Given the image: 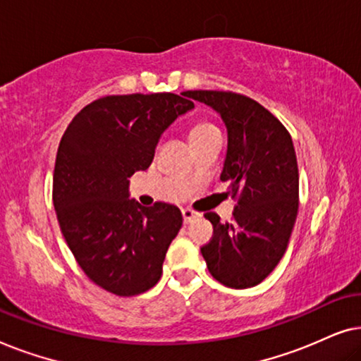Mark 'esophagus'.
Returning a JSON list of instances; mask_svg holds the SVG:
<instances>
[{"label": "esophagus", "instance_id": "1", "mask_svg": "<svg viewBox=\"0 0 361 361\" xmlns=\"http://www.w3.org/2000/svg\"><path fill=\"white\" fill-rule=\"evenodd\" d=\"M182 216H184L185 224H190L192 220L199 219L200 214H199V212H194V210H190V209H182Z\"/></svg>", "mask_w": 361, "mask_h": 361}]
</instances>
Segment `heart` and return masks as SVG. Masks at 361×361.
<instances>
[{"label": "heart", "mask_w": 361, "mask_h": 361, "mask_svg": "<svg viewBox=\"0 0 361 361\" xmlns=\"http://www.w3.org/2000/svg\"><path fill=\"white\" fill-rule=\"evenodd\" d=\"M215 131H219V130H216L214 125H210V123H197L195 126H192V130L189 133V140L195 141V140H199V137H204Z\"/></svg>", "instance_id": "b5f03b06"}]
</instances>
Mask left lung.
<instances>
[{
  "label": "left lung",
  "mask_w": 361,
  "mask_h": 361,
  "mask_svg": "<svg viewBox=\"0 0 361 361\" xmlns=\"http://www.w3.org/2000/svg\"><path fill=\"white\" fill-rule=\"evenodd\" d=\"M192 100L219 113L226 126L220 179L238 199L233 221L205 219L214 236L202 246L207 268L224 286L246 289L268 278L286 253L299 209V171L293 137L273 113L233 92L189 90Z\"/></svg>",
  "instance_id": "8db88e82"
}]
</instances>
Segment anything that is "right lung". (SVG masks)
I'll return each mask as SVG.
<instances>
[{"instance_id": "obj_1", "label": "right lung", "mask_w": 361, "mask_h": 361, "mask_svg": "<svg viewBox=\"0 0 361 361\" xmlns=\"http://www.w3.org/2000/svg\"><path fill=\"white\" fill-rule=\"evenodd\" d=\"M192 108L185 92L103 97L63 133L54 209L78 266L108 293L130 298L161 279L182 214L166 202L141 207L130 199L128 179L151 166L162 133Z\"/></svg>"}]
</instances>
